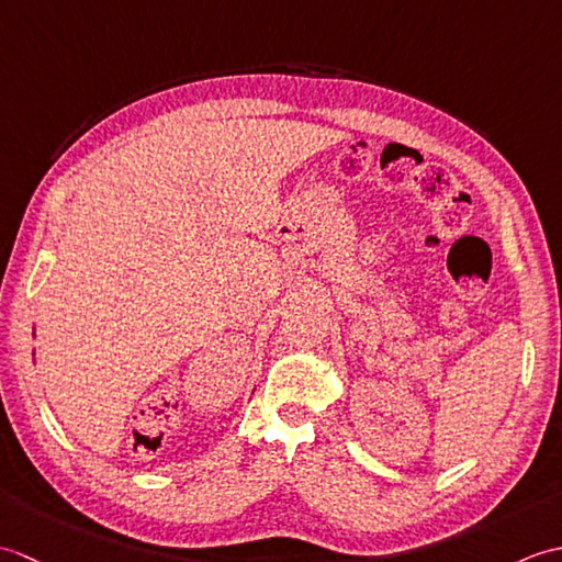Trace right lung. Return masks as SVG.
<instances>
[{
    "instance_id": "1",
    "label": "right lung",
    "mask_w": 562,
    "mask_h": 562,
    "mask_svg": "<svg viewBox=\"0 0 562 562\" xmlns=\"http://www.w3.org/2000/svg\"><path fill=\"white\" fill-rule=\"evenodd\" d=\"M33 336H35V330H33ZM33 355H35V352H33Z\"/></svg>"
}]
</instances>
